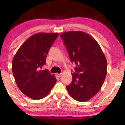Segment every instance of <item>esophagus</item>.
<instances>
[{"label":"esophagus","mask_w":125,"mask_h":125,"mask_svg":"<svg viewBox=\"0 0 125 125\" xmlns=\"http://www.w3.org/2000/svg\"><path fill=\"white\" fill-rule=\"evenodd\" d=\"M62 76V73H59V74H58V76L59 77H61Z\"/></svg>","instance_id":"obj_1"}]
</instances>
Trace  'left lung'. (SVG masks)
<instances>
[{
    "label": "left lung",
    "instance_id": "1",
    "mask_svg": "<svg viewBox=\"0 0 125 125\" xmlns=\"http://www.w3.org/2000/svg\"><path fill=\"white\" fill-rule=\"evenodd\" d=\"M61 37L71 62L77 66L66 89L74 100L86 102L99 92L104 84L107 73L106 58L96 41L84 31H66Z\"/></svg>",
    "mask_w": 125,
    "mask_h": 125
}]
</instances>
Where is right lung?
Segmentation results:
<instances>
[{"label": "right lung", "instance_id": "1", "mask_svg": "<svg viewBox=\"0 0 125 125\" xmlns=\"http://www.w3.org/2000/svg\"><path fill=\"white\" fill-rule=\"evenodd\" d=\"M59 33H38L20 47L12 61V72L17 86L26 96L38 100L46 96L56 82L48 70L39 71L46 64L49 50Z\"/></svg>", "mask_w": 125, "mask_h": 125}]
</instances>
